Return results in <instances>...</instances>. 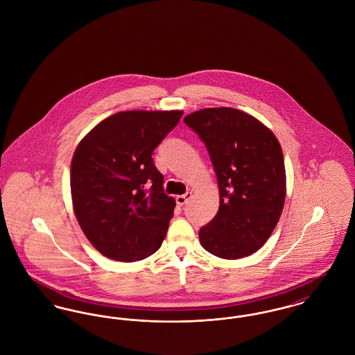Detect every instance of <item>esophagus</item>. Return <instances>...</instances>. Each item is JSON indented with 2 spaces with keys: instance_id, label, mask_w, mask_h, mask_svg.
<instances>
[{
  "instance_id": "esophagus-1",
  "label": "esophagus",
  "mask_w": 355,
  "mask_h": 355,
  "mask_svg": "<svg viewBox=\"0 0 355 355\" xmlns=\"http://www.w3.org/2000/svg\"><path fill=\"white\" fill-rule=\"evenodd\" d=\"M191 198H192V192H186L184 195L176 196V203L179 205H184Z\"/></svg>"
}]
</instances>
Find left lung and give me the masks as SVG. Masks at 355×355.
I'll return each mask as SVG.
<instances>
[{
  "label": "left lung",
  "mask_w": 355,
  "mask_h": 355,
  "mask_svg": "<svg viewBox=\"0 0 355 355\" xmlns=\"http://www.w3.org/2000/svg\"><path fill=\"white\" fill-rule=\"evenodd\" d=\"M208 150L220 205L199 231L203 248L223 259L257 252L279 222L286 198L283 152L258 119L235 108H205L184 117Z\"/></svg>",
  "instance_id": "8db88e82"
}]
</instances>
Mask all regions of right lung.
<instances>
[{
  "label": "right lung",
  "mask_w": 355,
  "mask_h": 355,
  "mask_svg": "<svg viewBox=\"0 0 355 355\" xmlns=\"http://www.w3.org/2000/svg\"><path fill=\"white\" fill-rule=\"evenodd\" d=\"M183 111L114 113L88 132L71 164V193L77 222L94 248L119 261L156 252L173 216L175 199L152 153Z\"/></svg>",
  "instance_id": "add662e5"
}]
</instances>
